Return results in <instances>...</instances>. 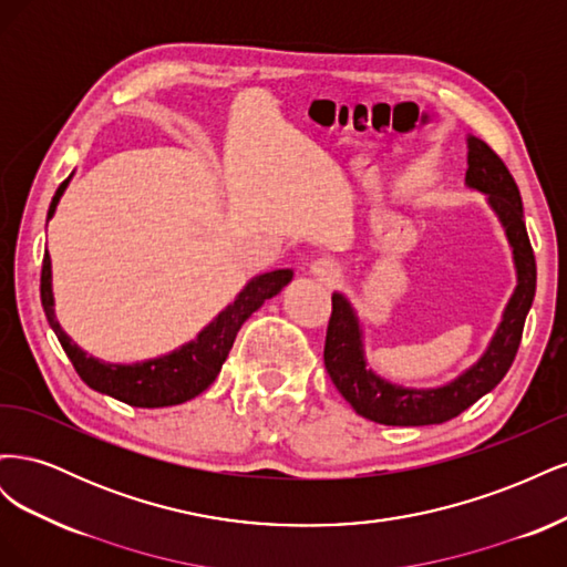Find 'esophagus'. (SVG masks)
<instances>
[{
    "label": "esophagus",
    "mask_w": 567,
    "mask_h": 567,
    "mask_svg": "<svg viewBox=\"0 0 567 567\" xmlns=\"http://www.w3.org/2000/svg\"><path fill=\"white\" fill-rule=\"evenodd\" d=\"M310 271L315 279L323 284H336L340 279V267L336 260H331V257H319V260L310 265Z\"/></svg>",
    "instance_id": "obj_1"
}]
</instances>
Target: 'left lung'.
I'll use <instances>...</instances> for the list:
<instances>
[{
  "mask_svg": "<svg viewBox=\"0 0 567 567\" xmlns=\"http://www.w3.org/2000/svg\"><path fill=\"white\" fill-rule=\"evenodd\" d=\"M466 144V186L471 192L487 196L489 210L499 219L511 246L518 284L504 307L502 321L496 326L487 350L454 381L435 388H406L375 373L367 362L364 329L354 305L346 293L336 290L331 298L333 312L329 331H326L323 364L342 398L352 404L359 416L369 421L383 425H435L450 421L499 385L516 359L525 317L537 288L535 252H532L525 229L520 192L506 165L477 136L468 134Z\"/></svg>",
  "mask_w": 567,
  "mask_h": 567,
  "instance_id": "left-lung-1",
  "label": "left lung"
}]
</instances>
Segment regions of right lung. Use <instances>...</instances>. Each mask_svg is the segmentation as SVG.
<instances>
[{"instance_id":"add662e5","label":"right lung","mask_w":567,"mask_h":567,"mask_svg":"<svg viewBox=\"0 0 567 567\" xmlns=\"http://www.w3.org/2000/svg\"><path fill=\"white\" fill-rule=\"evenodd\" d=\"M73 175L68 177L59 192L51 198L47 221L54 217L56 205L63 196V192L71 184ZM293 279V269H274L252 277L241 293L234 298L231 305H227L205 329L194 338L184 342L182 348L144 359V362L134 364H111L101 362V359L92 357L78 348L71 340L54 312V290H51V257L44 252L42 262V279H40V296L47 321L51 331L56 333L63 352L71 359L80 379L87 383L92 390L109 394V398L125 402L130 406H142V409H158V406H175L182 402L194 400L196 394L208 390L217 373L229 357V350L236 340L238 329H241L244 321L260 310L265 300L279 296L281 288Z\"/></svg>"}]
</instances>
